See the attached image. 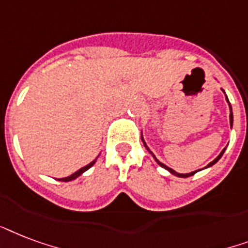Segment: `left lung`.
I'll list each match as a JSON object with an SVG mask.
<instances>
[{
  "mask_svg": "<svg viewBox=\"0 0 248 248\" xmlns=\"http://www.w3.org/2000/svg\"><path fill=\"white\" fill-rule=\"evenodd\" d=\"M222 92H224V90H222ZM224 93H225V92H224ZM225 98H226V102L229 103V99H228V97H226V94H225ZM229 108H230V115H229V119H230V126H232V125H233V112H232V106H230V103H229ZM141 140H142V142H143V145H145L146 149H147V150H149V153H150V154L153 155V158L155 159V162L158 163V164H159V166H160V167H163V168H166L167 170H170V173L174 174V176H177V177L185 178V177H190V176H193L194 173H197V172H198V170H194V172H190V173H177V172H176V170H172V168H170V167H167L166 164H163L162 162H159L158 159H156V156H155V155L153 154V151H151L150 149H149V147H147V145H146L145 140H143V137H142V133H141ZM225 149H226V147H225ZM225 149H224V150H222L221 153H220V154H218L217 158L215 159V160H212V162H211L210 164H208V166L206 167V168H208V167H212V166H214V164H216V163H217L218 160H220V158H221V156H222V154H224V151H225Z\"/></svg>",
  "mask_w": 248,
  "mask_h": 248,
  "instance_id": "8db88e82",
  "label": "left lung"
}]
</instances>
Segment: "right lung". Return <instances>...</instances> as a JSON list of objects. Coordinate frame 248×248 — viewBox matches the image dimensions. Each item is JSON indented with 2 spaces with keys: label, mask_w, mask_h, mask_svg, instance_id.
<instances>
[{
  "label": "right lung",
  "mask_w": 248,
  "mask_h": 248,
  "mask_svg": "<svg viewBox=\"0 0 248 248\" xmlns=\"http://www.w3.org/2000/svg\"><path fill=\"white\" fill-rule=\"evenodd\" d=\"M95 160H97V158L94 159L93 162H90L89 164H88V166L82 167V168H80V170H76V172H75V173H72V174H71V176H68V177H64V178H59V181H64V182H68V181H72V180H75V178H78V176H81V174L84 173V172H85V170H89L90 167L93 166L94 163H95Z\"/></svg>",
  "instance_id": "right-lung-1"
}]
</instances>
